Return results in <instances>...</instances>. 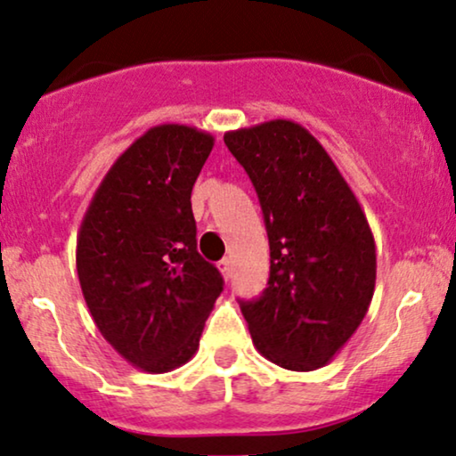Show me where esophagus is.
<instances>
[{"instance_id":"1","label":"esophagus","mask_w":456,"mask_h":456,"mask_svg":"<svg viewBox=\"0 0 456 456\" xmlns=\"http://www.w3.org/2000/svg\"><path fill=\"white\" fill-rule=\"evenodd\" d=\"M216 265H218V270H221V273H223L224 281H229V276H232V261H229L227 256H224V259L218 261Z\"/></svg>"}]
</instances>
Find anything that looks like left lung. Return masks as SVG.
Here are the masks:
<instances>
[{
    "label": "left lung",
    "mask_w": 456,
    "mask_h": 456,
    "mask_svg": "<svg viewBox=\"0 0 456 456\" xmlns=\"http://www.w3.org/2000/svg\"><path fill=\"white\" fill-rule=\"evenodd\" d=\"M224 144L252 180L270 238L267 289L240 301L252 342L284 370H318L374 297L370 223L321 142L293 120L227 131Z\"/></svg>",
    "instance_id": "1"
}]
</instances>
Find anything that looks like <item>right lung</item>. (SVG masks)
<instances>
[{
	"instance_id": "obj_1",
	"label": "right lung",
	"mask_w": 456,
	"mask_h": 456,
	"mask_svg": "<svg viewBox=\"0 0 456 456\" xmlns=\"http://www.w3.org/2000/svg\"><path fill=\"white\" fill-rule=\"evenodd\" d=\"M214 146L206 131L148 129L103 175L82 218L76 270L110 346L148 374L200 346L223 276L197 252L191 191Z\"/></svg>"
}]
</instances>
